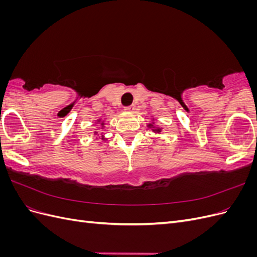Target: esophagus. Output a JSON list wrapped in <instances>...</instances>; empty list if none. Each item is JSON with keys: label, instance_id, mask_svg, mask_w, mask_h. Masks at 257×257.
Segmentation results:
<instances>
[{"label": "esophagus", "instance_id": "1", "mask_svg": "<svg viewBox=\"0 0 257 257\" xmlns=\"http://www.w3.org/2000/svg\"><path fill=\"white\" fill-rule=\"evenodd\" d=\"M135 110V105H130V106H126L124 107V111H127V112H132Z\"/></svg>", "mask_w": 257, "mask_h": 257}]
</instances>
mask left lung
<instances>
[{"label": "left lung", "mask_w": 257, "mask_h": 257, "mask_svg": "<svg viewBox=\"0 0 257 257\" xmlns=\"http://www.w3.org/2000/svg\"><path fill=\"white\" fill-rule=\"evenodd\" d=\"M153 124H154V122H152V123H150V124H148V127L152 128V131L154 132V133L160 134L161 132H162V128H161V127H158V126H155V125H153Z\"/></svg>", "instance_id": "1"}]
</instances>
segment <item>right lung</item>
Here are the masks:
<instances>
[{
    "instance_id": "1",
    "label": "right lung",
    "mask_w": 257,
    "mask_h": 257,
    "mask_svg": "<svg viewBox=\"0 0 257 257\" xmlns=\"http://www.w3.org/2000/svg\"><path fill=\"white\" fill-rule=\"evenodd\" d=\"M97 122H100V120H97ZM104 125H105V123H104V121H103V122H100V123H99V127H98V130H103V128L105 127ZM97 133H98V132H94V134H95V135H96ZM102 139H103V141H105V138H104L103 136H102Z\"/></svg>"
}]
</instances>
